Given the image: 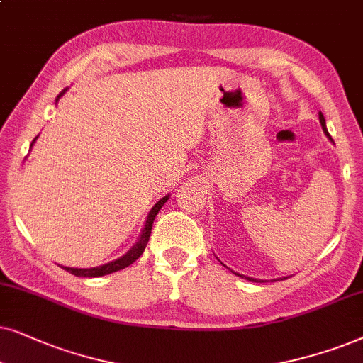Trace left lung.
Masks as SVG:
<instances>
[{
  "label": "left lung",
  "instance_id": "obj_1",
  "mask_svg": "<svg viewBox=\"0 0 363 363\" xmlns=\"http://www.w3.org/2000/svg\"><path fill=\"white\" fill-rule=\"evenodd\" d=\"M320 124H322V129H323V133L327 134V138L330 139L332 141V138H330V134H328V131H327V128H325V119H323V116L320 114ZM235 275H240V274H235ZM240 277H244V275H240ZM247 280H252V282H257V280H254V279H250V277H245Z\"/></svg>",
  "mask_w": 363,
  "mask_h": 363
}]
</instances>
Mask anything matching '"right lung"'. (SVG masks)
I'll use <instances>...</instances> for the list:
<instances>
[{"instance_id":"obj_1","label":"right lung","mask_w":363,"mask_h":363,"mask_svg":"<svg viewBox=\"0 0 363 363\" xmlns=\"http://www.w3.org/2000/svg\"><path fill=\"white\" fill-rule=\"evenodd\" d=\"M62 94V93H61ZM60 94V96H61ZM57 96V98H60ZM169 199V196L162 197L161 201L157 202L156 206L152 207L151 212H149L147 216V220H146V225H144L143 229V234L141 238H139V240L136 242V245L129 250L128 254L123 255V257L116 259L113 260V262L109 264H104V265H99V267H93V269H72V267H62L65 270H67V272L76 275V277H101V275H108V274H113V272H118V270L128 267V265H131L134 260H138L139 257H141L144 249H146L147 245V240H149V235H151V229H152V222L154 219H156L157 212L161 211V207L164 206V202H166Z\"/></svg>"}]
</instances>
